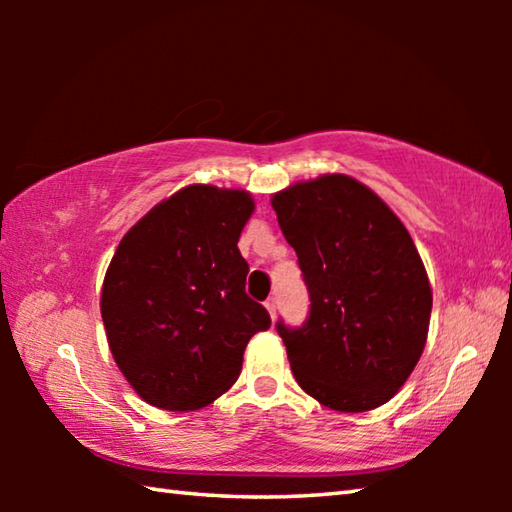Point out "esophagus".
Returning a JSON list of instances; mask_svg holds the SVG:
<instances>
[{
  "label": "esophagus",
  "mask_w": 512,
  "mask_h": 512,
  "mask_svg": "<svg viewBox=\"0 0 512 512\" xmlns=\"http://www.w3.org/2000/svg\"><path fill=\"white\" fill-rule=\"evenodd\" d=\"M264 307L268 309V314H271V318H275V311H277V298H275V296L268 298V300L264 302Z\"/></svg>",
  "instance_id": "esophagus-1"
}]
</instances>
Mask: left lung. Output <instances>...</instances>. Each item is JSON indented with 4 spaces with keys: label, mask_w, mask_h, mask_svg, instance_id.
<instances>
[{
    "label": "left lung",
    "mask_w": 512,
    "mask_h": 512,
    "mask_svg": "<svg viewBox=\"0 0 512 512\" xmlns=\"http://www.w3.org/2000/svg\"><path fill=\"white\" fill-rule=\"evenodd\" d=\"M273 210L311 302L302 325H275L296 381L334 411L377 409L409 379L429 332L431 287L409 230L341 173L291 185Z\"/></svg>",
    "instance_id": "left-lung-1"
}]
</instances>
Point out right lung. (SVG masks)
Wrapping results in <instances>:
<instances>
[{
    "label": "right lung",
    "mask_w": 512,
    "mask_h": 512,
    "mask_svg": "<svg viewBox=\"0 0 512 512\" xmlns=\"http://www.w3.org/2000/svg\"><path fill=\"white\" fill-rule=\"evenodd\" d=\"M255 210L241 189L189 185L117 246L101 318L119 370L164 411H196L235 384L244 350L271 327L246 293L237 241Z\"/></svg>",
    "instance_id": "obj_1"
}]
</instances>
